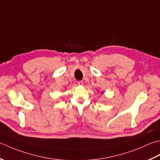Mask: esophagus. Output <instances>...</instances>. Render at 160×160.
I'll list each match as a JSON object with an SVG mask.
<instances>
[{"mask_svg": "<svg viewBox=\"0 0 160 160\" xmlns=\"http://www.w3.org/2000/svg\"><path fill=\"white\" fill-rule=\"evenodd\" d=\"M78 85H79V86H83V82L82 81H78Z\"/></svg>", "mask_w": 160, "mask_h": 160, "instance_id": "esophagus-1", "label": "esophagus"}]
</instances>
